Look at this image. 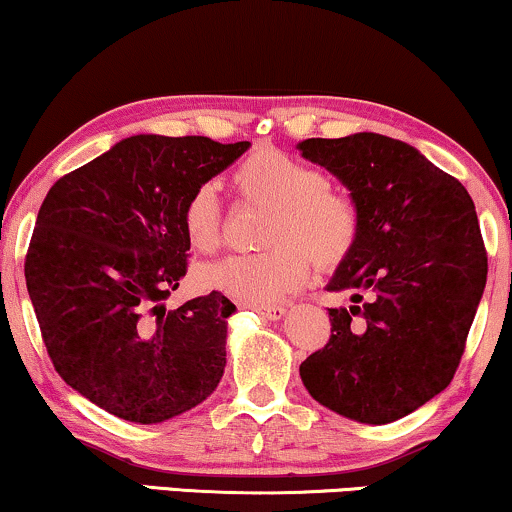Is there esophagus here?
Returning <instances> with one entry per match:
<instances>
[{"mask_svg":"<svg viewBox=\"0 0 512 512\" xmlns=\"http://www.w3.org/2000/svg\"><path fill=\"white\" fill-rule=\"evenodd\" d=\"M246 308H251V311H256L258 315H263V318H268V320H282V318H285V313H287V308H285V306L246 304Z\"/></svg>","mask_w":512,"mask_h":512,"instance_id":"1","label":"esophagus"}]
</instances>
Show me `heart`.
Here are the masks:
<instances>
[{
  "label": "heart",
  "instance_id": "obj_1",
  "mask_svg": "<svg viewBox=\"0 0 512 512\" xmlns=\"http://www.w3.org/2000/svg\"><path fill=\"white\" fill-rule=\"evenodd\" d=\"M246 197L275 206L268 227L273 249L232 254L199 270L204 289L244 304H270L304 285L315 266L334 268L358 237V208L325 187L320 170L277 149L251 154L235 173ZM185 232L194 249L211 251L220 239V206L213 185H201L185 206Z\"/></svg>",
  "mask_w": 512,
  "mask_h": 512
}]
</instances>
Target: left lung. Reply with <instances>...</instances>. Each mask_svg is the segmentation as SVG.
I'll return each mask as SVG.
<instances>
[{
  "label": "left lung",
  "instance_id": "8db88e82",
  "mask_svg": "<svg viewBox=\"0 0 512 512\" xmlns=\"http://www.w3.org/2000/svg\"><path fill=\"white\" fill-rule=\"evenodd\" d=\"M349 189L358 237L327 289L325 349L299 375L320 406L387 425L441 394L456 375L487 285V251L468 189L401 140L356 132L296 144Z\"/></svg>",
  "mask_w": 512,
  "mask_h": 512
}]
</instances>
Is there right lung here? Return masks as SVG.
I'll list each match as a JSON object with an SVG mask.
<instances>
[{"label": "right lung", "mask_w": 512, "mask_h": 512, "mask_svg": "<svg viewBox=\"0 0 512 512\" xmlns=\"http://www.w3.org/2000/svg\"><path fill=\"white\" fill-rule=\"evenodd\" d=\"M249 147L132 135L44 197L25 285L56 372L106 413L156 425L216 391L237 306L220 292L175 311L166 299L187 273L189 197Z\"/></svg>", "instance_id": "right-lung-1"}]
</instances>
